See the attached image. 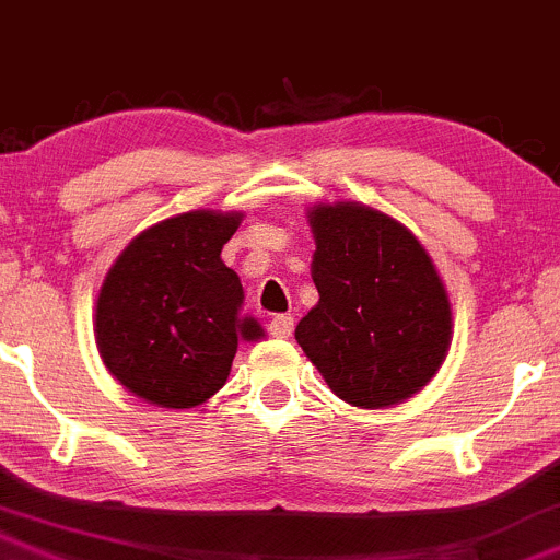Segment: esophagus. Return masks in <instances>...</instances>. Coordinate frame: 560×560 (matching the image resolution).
Wrapping results in <instances>:
<instances>
[{
	"mask_svg": "<svg viewBox=\"0 0 560 560\" xmlns=\"http://www.w3.org/2000/svg\"><path fill=\"white\" fill-rule=\"evenodd\" d=\"M269 331H272V337L288 339L293 334V318L291 315H275V318L269 320Z\"/></svg>",
	"mask_w": 560,
	"mask_h": 560,
	"instance_id": "1",
	"label": "esophagus"
}]
</instances>
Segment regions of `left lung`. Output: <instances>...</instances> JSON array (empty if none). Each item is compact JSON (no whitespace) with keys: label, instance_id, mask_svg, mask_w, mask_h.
I'll use <instances>...</instances> for the list:
<instances>
[{"label":"left lung","instance_id":"obj_1","mask_svg":"<svg viewBox=\"0 0 560 560\" xmlns=\"http://www.w3.org/2000/svg\"><path fill=\"white\" fill-rule=\"evenodd\" d=\"M318 304L296 342L348 405L383 409L412 399L445 364L453 339L447 288L420 240L361 201L307 210Z\"/></svg>","mask_w":560,"mask_h":560}]
</instances>
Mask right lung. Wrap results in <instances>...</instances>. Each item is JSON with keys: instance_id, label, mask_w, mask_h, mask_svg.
Segmentation results:
<instances>
[{"instance_id": "right-lung-1", "label": "right lung", "mask_w": 560, "mask_h": 560, "mask_svg": "<svg viewBox=\"0 0 560 560\" xmlns=\"http://www.w3.org/2000/svg\"><path fill=\"white\" fill-rule=\"evenodd\" d=\"M242 212L188 210L120 250L96 296L94 334L107 372L153 407L191 409L226 385L240 342L264 339L242 313V282L221 250Z\"/></svg>"}]
</instances>
